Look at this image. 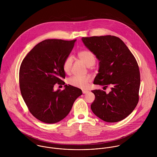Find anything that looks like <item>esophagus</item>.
<instances>
[{"mask_svg": "<svg viewBox=\"0 0 157 157\" xmlns=\"http://www.w3.org/2000/svg\"><path fill=\"white\" fill-rule=\"evenodd\" d=\"M88 92H89L88 90H82L83 94H87Z\"/></svg>", "mask_w": 157, "mask_h": 157, "instance_id": "esophagus-1", "label": "esophagus"}]
</instances>
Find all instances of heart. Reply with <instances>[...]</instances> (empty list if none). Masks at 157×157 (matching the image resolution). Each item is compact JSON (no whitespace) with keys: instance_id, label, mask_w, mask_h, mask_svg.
Here are the masks:
<instances>
[{"instance_id":"heart-1","label":"heart","mask_w":157,"mask_h":157,"mask_svg":"<svg viewBox=\"0 0 157 157\" xmlns=\"http://www.w3.org/2000/svg\"><path fill=\"white\" fill-rule=\"evenodd\" d=\"M78 56L88 67L92 66L95 63V56L90 50L85 49L80 51L78 54ZM72 63V58L71 57H67L65 59L63 64V68L66 73H69L70 72ZM67 82L72 86L81 89H86L89 86L90 78L89 77L73 76L68 79Z\"/></svg>"}]
</instances>
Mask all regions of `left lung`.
I'll return each instance as SVG.
<instances>
[{"mask_svg":"<svg viewBox=\"0 0 157 157\" xmlns=\"http://www.w3.org/2000/svg\"><path fill=\"white\" fill-rule=\"evenodd\" d=\"M82 40L100 61L94 84L112 87L109 94L102 90H92L95 100L91 110L106 122L124 119L134 110L139 100L140 74L134 55L120 38L113 36Z\"/></svg>","mask_w":157,"mask_h":157,"instance_id":"obj_1","label":"left lung"}]
</instances>
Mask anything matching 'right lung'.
I'll list each match as a JSON object with an SVG mask.
<instances>
[{
	"label": "right lung",
	"instance_id": "right-lung-1",
	"mask_svg": "<svg viewBox=\"0 0 157 157\" xmlns=\"http://www.w3.org/2000/svg\"><path fill=\"white\" fill-rule=\"evenodd\" d=\"M76 40L47 39L36 45L23 60L19 70L21 94L29 112L48 124L63 120L69 113L82 90L65 85L54 90L56 83L65 85L63 68Z\"/></svg>",
	"mask_w": 157,
	"mask_h": 157
}]
</instances>
